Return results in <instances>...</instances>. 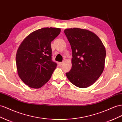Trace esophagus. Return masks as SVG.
<instances>
[{"mask_svg": "<svg viewBox=\"0 0 122 122\" xmlns=\"http://www.w3.org/2000/svg\"><path fill=\"white\" fill-rule=\"evenodd\" d=\"M58 64H59V65H60V66H61L62 64H64V62H60Z\"/></svg>", "mask_w": 122, "mask_h": 122, "instance_id": "1", "label": "esophagus"}]
</instances>
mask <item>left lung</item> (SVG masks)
<instances>
[{
	"instance_id": "left-lung-1",
	"label": "left lung",
	"mask_w": 122,
	"mask_h": 122,
	"mask_svg": "<svg viewBox=\"0 0 122 122\" xmlns=\"http://www.w3.org/2000/svg\"><path fill=\"white\" fill-rule=\"evenodd\" d=\"M64 32L72 51V68L66 75L75 86L89 87L104 71L105 46L100 38L88 30L75 28L65 29Z\"/></svg>"
}]
</instances>
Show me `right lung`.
Returning a JSON list of instances; mask_svg holds the SVG:
<instances>
[{"instance_id":"add662e5","label":"right lung","mask_w":122,"mask_h":122,"mask_svg":"<svg viewBox=\"0 0 122 122\" xmlns=\"http://www.w3.org/2000/svg\"><path fill=\"white\" fill-rule=\"evenodd\" d=\"M60 28H43L32 32L22 41L16 55L19 77L29 87L38 89L50 80L56 64L52 61L51 42Z\"/></svg>"}]
</instances>
